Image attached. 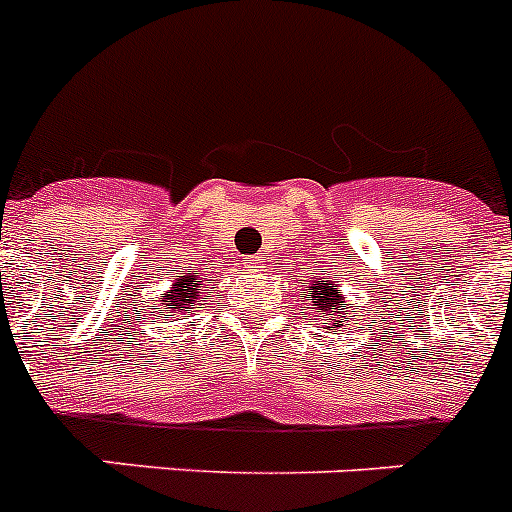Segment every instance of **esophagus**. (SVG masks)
Listing matches in <instances>:
<instances>
[{"label": "esophagus", "instance_id": "1", "mask_svg": "<svg viewBox=\"0 0 512 512\" xmlns=\"http://www.w3.org/2000/svg\"><path fill=\"white\" fill-rule=\"evenodd\" d=\"M264 256H253V259L246 261V271H261L264 269Z\"/></svg>", "mask_w": 512, "mask_h": 512}]
</instances>
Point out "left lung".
Wrapping results in <instances>:
<instances>
[{"instance_id":"obj_1","label":"left lung","mask_w":512,"mask_h":512,"mask_svg":"<svg viewBox=\"0 0 512 512\" xmlns=\"http://www.w3.org/2000/svg\"><path fill=\"white\" fill-rule=\"evenodd\" d=\"M312 300V323L315 328L325 330H338L343 323H351L359 307H348V300L343 297L341 287L330 279H320V282L307 284V292L302 302L307 305Z\"/></svg>"}]
</instances>
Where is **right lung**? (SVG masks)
<instances>
[{
    "mask_svg": "<svg viewBox=\"0 0 512 512\" xmlns=\"http://www.w3.org/2000/svg\"><path fill=\"white\" fill-rule=\"evenodd\" d=\"M210 282L212 279H205L202 274H197V271H194V274H184V277L174 279L164 295L158 297V305L153 307V310L176 312V315L194 312V307L205 305L207 302V295L212 292Z\"/></svg>",
    "mask_w": 512,
    "mask_h": 512,
    "instance_id": "add662e5",
    "label": "right lung"
}]
</instances>
